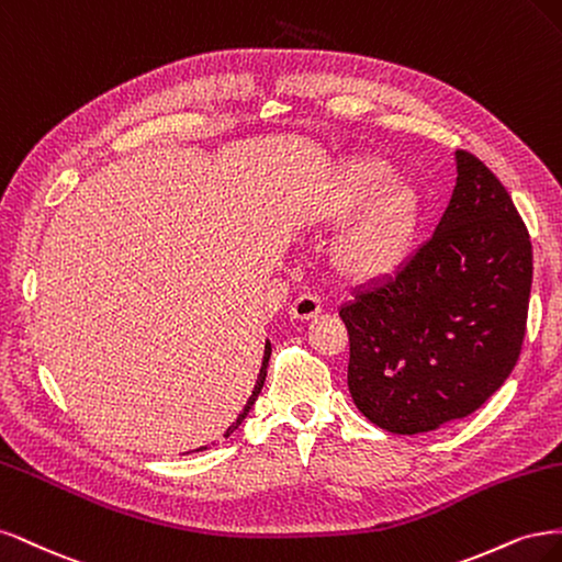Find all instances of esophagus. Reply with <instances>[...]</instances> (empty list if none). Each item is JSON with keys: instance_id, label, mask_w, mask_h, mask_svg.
<instances>
[{"instance_id": "obj_1", "label": "esophagus", "mask_w": 562, "mask_h": 562, "mask_svg": "<svg viewBox=\"0 0 562 562\" xmlns=\"http://www.w3.org/2000/svg\"><path fill=\"white\" fill-rule=\"evenodd\" d=\"M322 311V301L317 294H301L292 307H289V315H292L294 319H313L317 317Z\"/></svg>"}]
</instances>
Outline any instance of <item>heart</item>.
Segmentation results:
<instances>
[{
  "instance_id": "1",
  "label": "heart",
  "mask_w": 562,
  "mask_h": 562,
  "mask_svg": "<svg viewBox=\"0 0 562 562\" xmlns=\"http://www.w3.org/2000/svg\"><path fill=\"white\" fill-rule=\"evenodd\" d=\"M394 170L380 162H357L324 201L322 220L340 222L371 209L350 224L334 247V261L357 282L383 280L411 257L420 231V201L406 184H394Z\"/></svg>"
}]
</instances>
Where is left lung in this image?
Returning a JSON list of instances; mask_svg holds the SVG:
<instances>
[{
    "label": "left lung",
    "mask_w": 562,
    "mask_h": 562,
    "mask_svg": "<svg viewBox=\"0 0 562 562\" xmlns=\"http://www.w3.org/2000/svg\"><path fill=\"white\" fill-rule=\"evenodd\" d=\"M458 182L431 238L394 276L340 305L357 408L423 434L481 408L514 371L528 322L532 245L499 179L456 151Z\"/></svg>",
    "instance_id": "1"
}]
</instances>
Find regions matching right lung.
Masks as SVG:
<instances>
[{
    "label": "right lung",
    "instance_id": "obj_1",
    "mask_svg": "<svg viewBox=\"0 0 562 562\" xmlns=\"http://www.w3.org/2000/svg\"><path fill=\"white\" fill-rule=\"evenodd\" d=\"M268 359H270V340H266V348H263V361H261V371H259V378H257V385H255V392H251V396L247 400V404H245V408H243V413L238 415V420H235L228 429H226V434L224 437H231V434L238 429V425L247 418V413H249V408L255 406V402H257V396H259V392H261V387H263V380H266V369H268Z\"/></svg>",
    "mask_w": 562,
    "mask_h": 562
}]
</instances>
